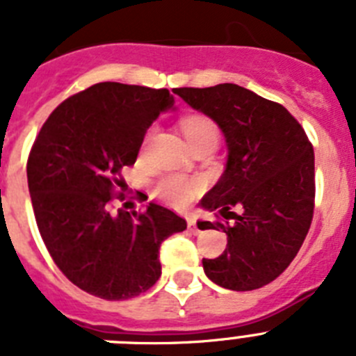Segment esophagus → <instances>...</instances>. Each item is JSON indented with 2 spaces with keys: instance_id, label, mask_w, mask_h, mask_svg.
Here are the masks:
<instances>
[{
  "instance_id": "1",
  "label": "esophagus",
  "mask_w": 356,
  "mask_h": 356,
  "mask_svg": "<svg viewBox=\"0 0 356 356\" xmlns=\"http://www.w3.org/2000/svg\"><path fill=\"white\" fill-rule=\"evenodd\" d=\"M187 226H188V229H191V234H200V228H197L196 219H194V217H188Z\"/></svg>"
}]
</instances>
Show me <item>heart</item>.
<instances>
[{
  "mask_svg": "<svg viewBox=\"0 0 356 356\" xmlns=\"http://www.w3.org/2000/svg\"><path fill=\"white\" fill-rule=\"evenodd\" d=\"M181 131L193 149L209 146V144H213V146L219 144V128L212 119L205 115L185 118L181 121ZM197 191H200V185L193 180H187L184 176H165L155 187L156 196L175 207H184L191 203Z\"/></svg>",
  "mask_w": 356,
  "mask_h": 356,
  "instance_id": "obj_1",
  "label": "heart"
}]
</instances>
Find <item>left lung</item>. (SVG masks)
<instances>
[{
  "label": "left lung",
  "instance_id": "1",
  "mask_svg": "<svg viewBox=\"0 0 356 356\" xmlns=\"http://www.w3.org/2000/svg\"><path fill=\"white\" fill-rule=\"evenodd\" d=\"M187 105L217 122L228 160L200 205L232 222L221 228L228 244L217 259H203L205 275L229 291L271 284L294 260L314 216V147L285 106L235 83L175 90Z\"/></svg>",
  "mask_w": 356,
  "mask_h": 356
}]
</instances>
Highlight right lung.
<instances>
[{
	"label": "right lung",
	"instance_id": "obj_1",
	"mask_svg": "<svg viewBox=\"0 0 356 356\" xmlns=\"http://www.w3.org/2000/svg\"><path fill=\"white\" fill-rule=\"evenodd\" d=\"M172 103L168 89L96 83L56 106L31 146L26 175L40 237L67 280L102 300L153 287L160 244L187 228L156 203L110 212L115 187L124 200L121 169L134 165L146 130Z\"/></svg>",
	"mask_w": 356,
	"mask_h": 356
}]
</instances>
